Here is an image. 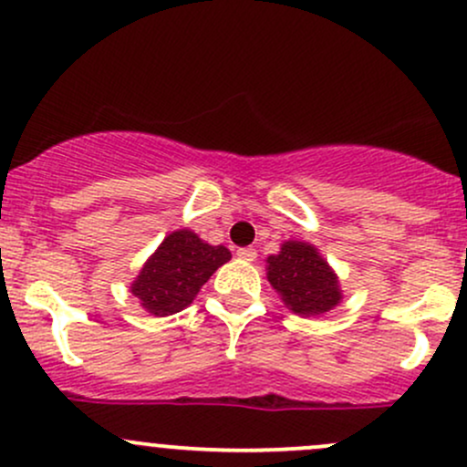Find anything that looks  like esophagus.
I'll return each instance as SVG.
<instances>
[{"instance_id": "esophagus-1", "label": "esophagus", "mask_w": 467, "mask_h": 467, "mask_svg": "<svg viewBox=\"0 0 467 467\" xmlns=\"http://www.w3.org/2000/svg\"><path fill=\"white\" fill-rule=\"evenodd\" d=\"M237 257L244 259V261H254V259H257V250H254V248H239Z\"/></svg>"}]
</instances>
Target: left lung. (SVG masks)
<instances>
[{
    "instance_id": "1",
    "label": "left lung",
    "mask_w": 467,
    "mask_h": 467,
    "mask_svg": "<svg viewBox=\"0 0 467 467\" xmlns=\"http://www.w3.org/2000/svg\"><path fill=\"white\" fill-rule=\"evenodd\" d=\"M265 264L270 285L295 315L317 317L339 306V279L315 245L284 242L279 254H270Z\"/></svg>"
}]
</instances>
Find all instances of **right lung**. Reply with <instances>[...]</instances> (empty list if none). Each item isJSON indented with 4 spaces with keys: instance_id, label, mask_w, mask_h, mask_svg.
Instances as JSON below:
<instances>
[{
    "instance_id": "right-lung-1",
    "label": "right lung",
    "mask_w": 467,
    "mask_h": 467,
    "mask_svg": "<svg viewBox=\"0 0 467 467\" xmlns=\"http://www.w3.org/2000/svg\"><path fill=\"white\" fill-rule=\"evenodd\" d=\"M225 261H230L228 248L202 242L192 230H175L143 264L130 292L150 315H175L192 304L199 288Z\"/></svg>"
}]
</instances>
